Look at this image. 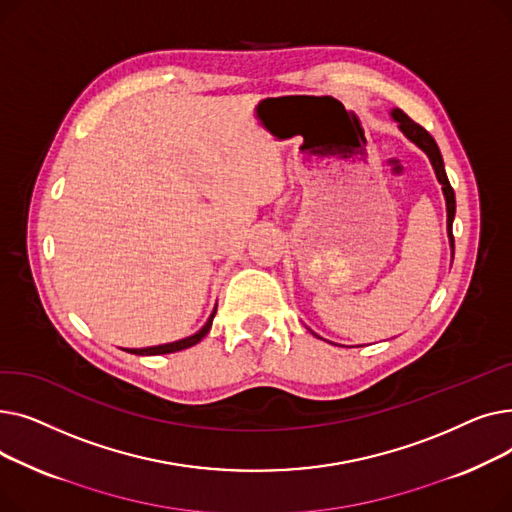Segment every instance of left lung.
<instances>
[{"label": "left lung", "mask_w": 512, "mask_h": 512, "mask_svg": "<svg viewBox=\"0 0 512 512\" xmlns=\"http://www.w3.org/2000/svg\"><path fill=\"white\" fill-rule=\"evenodd\" d=\"M392 118L398 122V128L402 130V134L409 141H413L427 157L429 161H432L434 166V172H436V178L438 182L442 184V193H444V199H446V230H448V238H450V249H452V255H454V236H452V220H454V211H456V201H454V191L452 186L448 182V176H446V170H444V159H442V153L434 141L432 134H429L423 126H419L417 122H413L405 112L402 110H392ZM317 336V334H315ZM319 338V336H317Z\"/></svg>", "instance_id": "8db88e82"}]
</instances>
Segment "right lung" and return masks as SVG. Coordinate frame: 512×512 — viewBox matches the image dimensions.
<instances>
[{"label":"right lung","instance_id":"obj_1","mask_svg":"<svg viewBox=\"0 0 512 512\" xmlns=\"http://www.w3.org/2000/svg\"><path fill=\"white\" fill-rule=\"evenodd\" d=\"M215 311H218V307H215V309L211 311L209 319L205 321V326H203L197 334H193V336L176 340V342H168V344L149 346V348H124V351H126V353H132V355H166V353H176V351H184V348H191V346H195L197 342H201V340L207 336V332H209V328H211V321H213V317H215Z\"/></svg>","mask_w":512,"mask_h":512}]
</instances>
